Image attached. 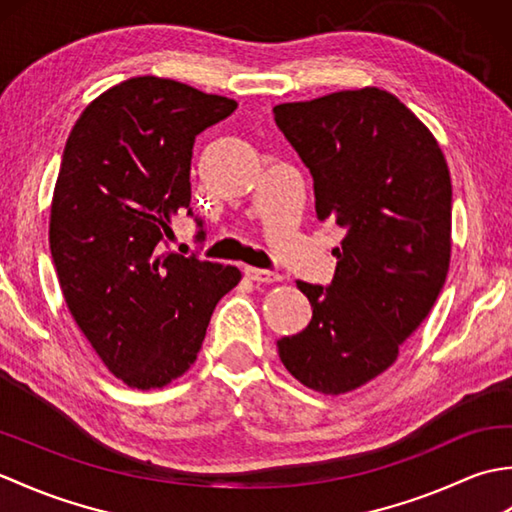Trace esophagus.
<instances>
[{"label":"esophagus","instance_id":"34e87169","mask_svg":"<svg viewBox=\"0 0 512 512\" xmlns=\"http://www.w3.org/2000/svg\"><path fill=\"white\" fill-rule=\"evenodd\" d=\"M246 277L257 281V284H277V281H281V275L262 268H246Z\"/></svg>","mask_w":512,"mask_h":512}]
</instances>
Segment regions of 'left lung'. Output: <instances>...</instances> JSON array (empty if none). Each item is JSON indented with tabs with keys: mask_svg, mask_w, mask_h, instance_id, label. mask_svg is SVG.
<instances>
[{
	"mask_svg": "<svg viewBox=\"0 0 512 512\" xmlns=\"http://www.w3.org/2000/svg\"><path fill=\"white\" fill-rule=\"evenodd\" d=\"M314 178L319 220L345 228L330 288L297 281L308 328L277 341L301 385L339 396L396 363L451 262V176L438 140L394 94L343 90L275 105Z\"/></svg>",
	"mask_w": 512,
	"mask_h": 512,
	"instance_id": "8db88e82",
	"label": "left lung"
}]
</instances>
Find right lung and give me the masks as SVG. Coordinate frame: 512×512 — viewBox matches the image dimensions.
Instances as JSON below:
<instances>
[{"label": "right lung", "mask_w": 512, "mask_h": 512, "mask_svg": "<svg viewBox=\"0 0 512 512\" xmlns=\"http://www.w3.org/2000/svg\"><path fill=\"white\" fill-rule=\"evenodd\" d=\"M235 110L226 96L134 76L96 96L65 143L50 206L52 262L85 339L134 389L187 372L217 301L242 279L235 266L162 250L173 217L193 215L195 136Z\"/></svg>", "instance_id": "1"}]
</instances>
